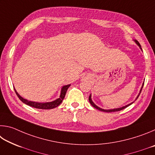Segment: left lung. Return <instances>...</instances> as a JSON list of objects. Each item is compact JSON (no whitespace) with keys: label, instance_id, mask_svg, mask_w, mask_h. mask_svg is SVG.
Segmentation results:
<instances>
[{"label":"left lung","instance_id":"obj_1","mask_svg":"<svg viewBox=\"0 0 155 155\" xmlns=\"http://www.w3.org/2000/svg\"><path fill=\"white\" fill-rule=\"evenodd\" d=\"M134 41H135V42L136 44H137L139 46H140V48H141V45H140V44L139 43V41H138L137 40H134ZM141 51H142V50H141ZM143 83L142 86H141V90H140V94H138V96H137V98H136V99H135V100H137V99L138 98L139 96H140V93H141V90H142V88H143ZM91 95L90 94V97H89V101H90V104H91V105H92V106L94 107V108H96V109H98V110H100V111H104V112H107V113H109V112H115V111H121V110L124 109H125V108H127V107H128L129 105H130V104H132L133 103H134V102H133V103H130V104H127V105H126V106H124V107H120V108H117V109H103L100 108L99 107H98L97 105H96V104L93 103L92 100H91Z\"/></svg>","mask_w":155,"mask_h":155}]
</instances>
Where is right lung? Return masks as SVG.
<instances>
[{
    "label": "right lung",
    "mask_w": 155,
    "mask_h": 155,
    "mask_svg": "<svg viewBox=\"0 0 155 155\" xmlns=\"http://www.w3.org/2000/svg\"><path fill=\"white\" fill-rule=\"evenodd\" d=\"M70 86V85H64L63 86L61 90V94H60V96L59 98H57L54 101H52V102H48V103H37V102H33V101H28L27 99L23 98L22 96H20L19 95L15 89H14L15 92L16 94V95L18 96V98L20 100L22 103H24L25 104H27L28 106H31L32 107H34V108L36 109H51L53 108H55V107H58L60 104L62 103L63 100L64 99L65 94H66V91L68 90V89L69 88Z\"/></svg>",
    "instance_id": "1"
}]
</instances>
